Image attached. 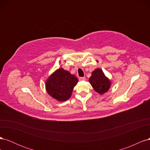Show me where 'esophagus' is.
Here are the masks:
<instances>
[{"label":"esophagus","mask_w":150,"mask_h":150,"mask_svg":"<svg viewBox=\"0 0 150 150\" xmlns=\"http://www.w3.org/2000/svg\"><path fill=\"white\" fill-rule=\"evenodd\" d=\"M85 79H86V78H84V77H80V78H79V81H84Z\"/></svg>","instance_id":"esophagus-1"}]
</instances>
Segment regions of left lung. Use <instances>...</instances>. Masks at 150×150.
Segmentation results:
<instances>
[{"instance_id":"8db88e82","label":"left lung","mask_w":150,"mask_h":150,"mask_svg":"<svg viewBox=\"0 0 150 150\" xmlns=\"http://www.w3.org/2000/svg\"><path fill=\"white\" fill-rule=\"evenodd\" d=\"M89 82L95 91L102 95L108 92L111 86V80L99 68H96L92 72Z\"/></svg>"}]
</instances>
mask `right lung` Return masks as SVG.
I'll return each mask as SVG.
<instances>
[{
    "label": "right lung",
    "mask_w": 150,
    "mask_h": 150,
    "mask_svg": "<svg viewBox=\"0 0 150 150\" xmlns=\"http://www.w3.org/2000/svg\"><path fill=\"white\" fill-rule=\"evenodd\" d=\"M78 83L76 76L59 67L48 77L45 86L50 96L58 101L63 102L69 99Z\"/></svg>",
    "instance_id": "right-lung-1"
}]
</instances>
